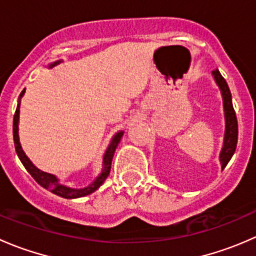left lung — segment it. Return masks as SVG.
I'll use <instances>...</instances> for the list:
<instances>
[{
    "label": "left lung",
    "mask_w": 256,
    "mask_h": 256,
    "mask_svg": "<svg viewBox=\"0 0 256 256\" xmlns=\"http://www.w3.org/2000/svg\"><path fill=\"white\" fill-rule=\"evenodd\" d=\"M213 76L222 90L224 100V112H226V138H224L223 150L220 152L222 168H224L236 152V142H238V120H236L233 102H232L230 90H229L226 79L222 76L218 69L213 72Z\"/></svg>",
    "instance_id": "obj_1"
}]
</instances>
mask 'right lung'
<instances>
[{
	"label": "right lung",
	"mask_w": 256,
	"mask_h": 256,
	"mask_svg": "<svg viewBox=\"0 0 256 256\" xmlns=\"http://www.w3.org/2000/svg\"><path fill=\"white\" fill-rule=\"evenodd\" d=\"M58 63H59V62H56V63L52 64L50 66H54L56 64H58ZM23 92H24V90L20 92V98L22 96ZM18 115H20V106H17L16 112H14V147H16V152H17L18 157H20V162H22L23 166L26 167V170L30 172V176L34 178L36 182L40 183V184L42 186V187H44L46 190L53 192L54 194L60 196V197H63V198L84 197V196H88V194H90V193L94 192V190H96L98 188H99L100 186L104 183V180H106L108 176H109V174H110L114 152H115V148H116V146H118V144L120 142V138H121V136H122V134H124L122 131H121V132H118V134H116L115 138H112V144H110V146L108 147L106 152H105V154H104V168H102V172L100 174V176L98 177L96 180H95L94 182L92 183V184L88 186V187L82 188V190H74V188H69V187H66V186L60 184V183L58 182V180L56 178V176H53V174H46V172L38 170L37 167H36L34 164H33L32 162L30 161V158L26 156V154L23 152L22 147H20V140H18Z\"/></svg>",
	"instance_id": "right-lung-1"
}]
</instances>
